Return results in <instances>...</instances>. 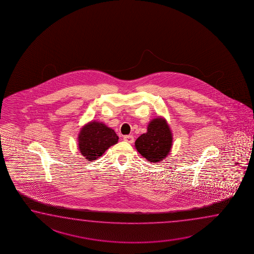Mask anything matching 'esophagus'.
Instances as JSON below:
<instances>
[{"label":"esophagus","instance_id":"obj_1","mask_svg":"<svg viewBox=\"0 0 254 254\" xmlns=\"http://www.w3.org/2000/svg\"><path fill=\"white\" fill-rule=\"evenodd\" d=\"M124 140L129 142V143H132L133 140H134V138H133L132 135H125V137H124Z\"/></svg>","mask_w":254,"mask_h":254}]
</instances>
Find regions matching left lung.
Instances as JSON below:
<instances>
[{
  "label": "left lung",
  "instance_id": "obj_1",
  "mask_svg": "<svg viewBox=\"0 0 254 254\" xmlns=\"http://www.w3.org/2000/svg\"><path fill=\"white\" fill-rule=\"evenodd\" d=\"M172 146V133L166 120L156 118L149 125L147 132L140 135L135 141V147L140 154L150 162L164 159Z\"/></svg>",
  "mask_w": 254,
  "mask_h": 254
}]
</instances>
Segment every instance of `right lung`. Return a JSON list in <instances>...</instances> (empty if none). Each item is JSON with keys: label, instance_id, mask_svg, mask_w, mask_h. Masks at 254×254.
<instances>
[{"label": "right lung", "instance_id": "add662e5", "mask_svg": "<svg viewBox=\"0 0 254 254\" xmlns=\"http://www.w3.org/2000/svg\"><path fill=\"white\" fill-rule=\"evenodd\" d=\"M119 137L106 125L91 122L85 125L78 135V148L81 154L89 161L100 158L109 147L118 142Z\"/></svg>", "mask_w": 254, "mask_h": 254}]
</instances>
